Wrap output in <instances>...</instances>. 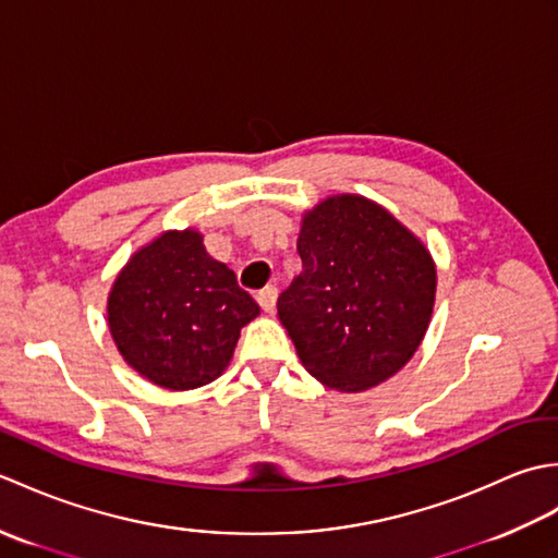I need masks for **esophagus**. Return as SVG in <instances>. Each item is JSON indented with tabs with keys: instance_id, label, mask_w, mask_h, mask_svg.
<instances>
[{
	"instance_id": "esophagus-1",
	"label": "esophagus",
	"mask_w": 558,
	"mask_h": 558,
	"mask_svg": "<svg viewBox=\"0 0 558 558\" xmlns=\"http://www.w3.org/2000/svg\"><path fill=\"white\" fill-rule=\"evenodd\" d=\"M256 302L260 304V310L272 314V310H276V302H278V288H264L260 292H256Z\"/></svg>"
}]
</instances>
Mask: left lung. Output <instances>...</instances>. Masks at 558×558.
<instances>
[{
    "instance_id": "obj_1",
    "label": "left lung",
    "mask_w": 558,
    "mask_h": 558,
    "mask_svg": "<svg viewBox=\"0 0 558 558\" xmlns=\"http://www.w3.org/2000/svg\"><path fill=\"white\" fill-rule=\"evenodd\" d=\"M302 272L278 316L306 372L357 393L393 376L420 348L436 294L424 244L381 206L333 196L302 220Z\"/></svg>"
}]
</instances>
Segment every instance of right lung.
I'll list each match as a JSON object with an SVG mask.
<instances>
[{"instance_id": "right-lung-1", "label": "right lung", "mask_w": 558, "mask_h": 558, "mask_svg": "<svg viewBox=\"0 0 558 558\" xmlns=\"http://www.w3.org/2000/svg\"><path fill=\"white\" fill-rule=\"evenodd\" d=\"M256 316L252 294L194 230L165 232L134 254L108 302L110 333L124 360L170 390L220 376L242 326Z\"/></svg>"}]
</instances>
